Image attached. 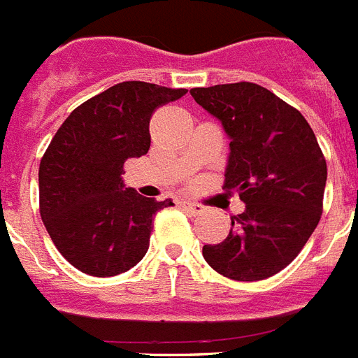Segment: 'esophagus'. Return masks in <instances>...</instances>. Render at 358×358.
Here are the masks:
<instances>
[{"label":"esophagus","instance_id":"esophagus-1","mask_svg":"<svg viewBox=\"0 0 358 358\" xmlns=\"http://www.w3.org/2000/svg\"><path fill=\"white\" fill-rule=\"evenodd\" d=\"M179 203H181L182 207L190 208V210H192V213H196V214L205 213V207H203V205H199V203H196V201H190V199H181Z\"/></svg>","mask_w":358,"mask_h":358}]
</instances>
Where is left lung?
<instances>
[{
	"label": "left lung",
	"mask_w": 358,
	"mask_h": 358,
	"mask_svg": "<svg viewBox=\"0 0 358 358\" xmlns=\"http://www.w3.org/2000/svg\"><path fill=\"white\" fill-rule=\"evenodd\" d=\"M231 140L225 190L245 210L227 238L203 245L210 268L234 281H260L287 268L318 225L327 164L299 110L255 83L192 88Z\"/></svg>",
	"instance_id": "8db88e82"
}]
</instances>
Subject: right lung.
<instances>
[{
	"label": "right lung",
	"instance_id": "right-lung-1",
	"mask_svg": "<svg viewBox=\"0 0 358 358\" xmlns=\"http://www.w3.org/2000/svg\"><path fill=\"white\" fill-rule=\"evenodd\" d=\"M185 94L142 81L114 85L79 105L45 150L40 216L57 250L83 273L118 275L148 253L153 216L173 203L125 187L124 164L150 150L157 108Z\"/></svg>",
	"mask_w": 358,
	"mask_h": 358
}]
</instances>
